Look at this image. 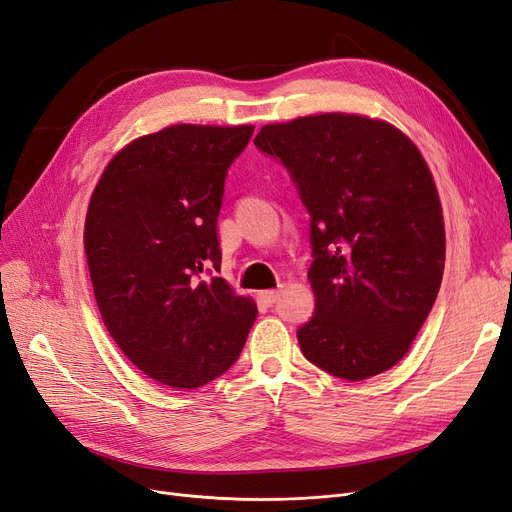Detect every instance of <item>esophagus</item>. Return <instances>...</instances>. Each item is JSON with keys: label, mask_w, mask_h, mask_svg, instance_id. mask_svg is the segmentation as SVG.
I'll return each mask as SVG.
<instances>
[{"label": "esophagus", "mask_w": 512, "mask_h": 512, "mask_svg": "<svg viewBox=\"0 0 512 512\" xmlns=\"http://www.w3.org/2000/svg\"><path fill=\"white\" fill-rule=\"evenodd\" d=\"M278 297H280V289H268V291H261V299L266 301V304H276L278 301Z\"/></svg>", "instance_id": "obj_1"}]
</instances>
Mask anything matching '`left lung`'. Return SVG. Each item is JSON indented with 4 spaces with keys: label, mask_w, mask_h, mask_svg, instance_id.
<instances>
[{
    "label": "left lung",
    "mask_w": 512,
    "mask_h": 512,
    "mask_svg": "<svg viewBox=\"0 0 512 512\" xmlns=\"http://www.w3.org/2000/svg\"><path fill=\"white\" fill-rule=\"evenodd\" d=\"M310 211L316 310L297 331L316 367L361 382L394 367L437 299L445 223L430 168L403 130L361 113L266 124Z\"/></svg>",
    "instance_id": "obj_1"
}]
</instances>
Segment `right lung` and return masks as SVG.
I'll return each instance as SVG.
<instances>
[{"mask_svg":"<svg viewBox=\"0 0 512 512\" xmlns=\"http://www.w3.org/2000/svg\"><path fill=\"white\" fill-rule=\"evenodd\" d=\"M251 124H173L124 145L88 202L84 251L113 342L151 380L198 388L230 369L257 304L213 276L223 181Z\"/></svg>","mask_w":512,"mask_h":512,"instance_id":"1","label":"right lung"}]
</instances>
